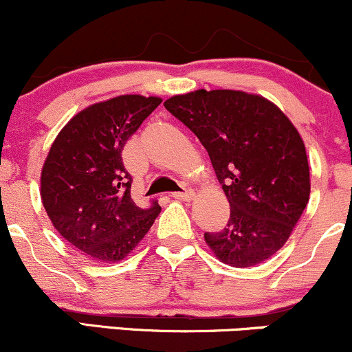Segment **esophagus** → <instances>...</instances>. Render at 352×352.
Returning <instances> with one entry per match:
<instances>
[{
	"label": "esophagus",
	"mask_w": 352,
	"mask_h": 352,
	"mask_svg": "<svg viewBox=\"0 0 352 352\" xmlns=\"http://www.w3.org/2000/svg\"><path fill=\"white\" fill-rule=\"evenodd\" d=\"M173 199L177 200H184V201H190L195 197V193H193V190H185V192H173L172 193Z\"/></svg>",
	"instance_id": "34e87169"
}]
</instances>
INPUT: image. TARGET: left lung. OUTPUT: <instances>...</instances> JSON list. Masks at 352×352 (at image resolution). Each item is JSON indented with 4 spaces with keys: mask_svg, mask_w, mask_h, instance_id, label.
Wrapping results in <instances>:
<instances>
[{
    "mask_svg": "<svg viewBox=\"0 0 352 352\" xmlns=\"http://www.w3.org/2000/svg\"><path fill=\"white\" fill-rule=\"evenodd\" d=\"M164 106L207 148L228 199V223L205 233L208 248L233 268L263 263L288 241L309 201L298 129L272 100L232 89H199Z\"/></svg>",
    "mask_w": 352,
    "mask_h": 352,
    "instance_id": "8db88e82",
    "label": "left lung"
}]
</instances>
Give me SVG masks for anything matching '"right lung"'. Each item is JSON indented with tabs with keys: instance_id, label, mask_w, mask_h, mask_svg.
Here are the masks:
<instances>
[{
	"instance_id": "add662e5",
	"label": "right lung",
	"mask_w": 352,
	"mask_h": 352,
	"mask_svg": "<svg viewBox=\"0 0 352 352\" xmlns=\"http://www.w3.org/2000/svg\"><path fill=\"white\" fill-rule=\"evenodd\" d=\"M162 99L125 94L96 102L60 129L41 170V200L60 236L91 260H124L159 217L137 207L124 145Z\"/></svg>"
}]
</instances>
